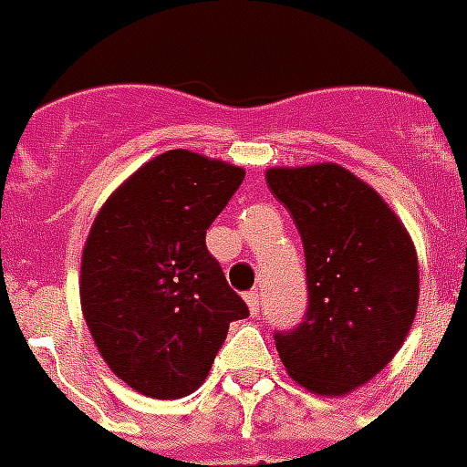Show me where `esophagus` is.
<instances>
[{"instance_id": "esophagus-1", "label": "esophagus", "mask_w": 467, "mask_h": 467, "mask_svg": "<svg viewBox=\"0 0 467 467\" xmlns=\"http://www.w3.org/2000/svg\"><path fill=\"white\" fill-rule=\"evenodd\" d=\"M244 300H247V307L252 315H259V306H262V298H259V291H249L247 296H244Z\"/></svg>"}]
</instances>
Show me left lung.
<instances>
[{
	"label": "left lung",
	"mask_w": 467,
	"mask_h": 467,
	"mask_svg": "<svg viewBox=\"0 0 467 467\" xmlns=\"http://www.w3.org/2000/svg\"><path fill=\"white\" fill-rule=\"evenodd\" d=\"M274 196L306 249L307 310L276 332L288 376L317 395H347L392 361L417 315L420 264L390 205L339 164L274 167Z\"/></svg>",
	"instance_id": "left-lung-1"
}]
</instances>
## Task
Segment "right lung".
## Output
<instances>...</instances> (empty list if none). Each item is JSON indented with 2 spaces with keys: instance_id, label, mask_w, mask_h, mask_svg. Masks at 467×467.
I'll return each instance as SVG.
<instances>
[{
  "instance_id": "add662e5",
  "label": "right lung",
  "mask_w": 467,
  "mask_h": 467,
  "mask_svg": "<svg viewBox=\"0 0 467 467\" xmlns=\"http://www.w3.org/2000/svg\"><path fill=\"white\" fill-rule=\"evenodd\" d=\"M244 169L169 150L113 191L82 252L79 298L99 354L133 390L191 395L247 303L227 285L205 230Z\"/></svg>"
}]
</instances>
